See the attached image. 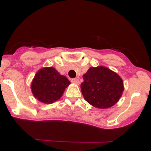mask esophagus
<instances>
[{
  "instance_id": "obj_1",
  "label": "esophagus",
  "mask_w": 151,
  "mask_h": 151,
  "mask_svg": "<svg viewBox=\"0 0 151 151\" xmlns=\"http://www.w3.org/2000/svg\"><path fill=\"white\" fill-rule=\"evenodd\" d=\"M73 84H79V80L77 78H74V79H72V80H71Z\"/></svg>"
}]
</instances>
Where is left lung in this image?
Here are the masks:
<instances>
[{"label": "left lung", "mask_w": 151, "mask_h": 151, "mask_svg": "<svg viewBox=\"0 0 151 151\" xmlns=\"http://www.w3.org/2000/svg\"><path fill=\"white\" fill-rule=\"evenodd\" d=\"M83 79L81 91L84 99L98 109H107L116 104L124 90L120 76L102 66L89 68Z\"/></svg>", "instance_id": "left-lung-1"}]
</instances>
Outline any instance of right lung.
<instances>
[{"instance_id": "add662e5", "label": "right lung", "mask_w": 151, "mask_h": 151, "mask_svg": "<svg viewBox=\"0 0 151 151\" xmlns=\"http://www.w3.org/2000/svg\"><path fill=\"white\" fill-rule=\"evenodd\" d=\"M70 81L52 67L40 69L35 75L31 89L35 98L45 104H52L61 98Z\"/></svg>"}]
</instances>
